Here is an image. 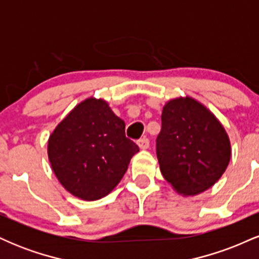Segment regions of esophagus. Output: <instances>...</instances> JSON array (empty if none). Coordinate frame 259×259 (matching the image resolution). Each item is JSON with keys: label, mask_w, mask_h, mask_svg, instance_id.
Returning a JSON list of instances; mask_svg holds the SVG:
<instances>
[{"label": "esophagus", "mask_w": 259, "mask_h": 259, "mask_svg": "<svg viewBox=\"0 0 259 259\" xmlns=\"http://www.w3.org/2000/svg\"><path fill=\"white\" fill-rule=\"evenodd\" d=\"M138 145L141 150H147V148L150 147V140H148L147 138L140 139L138 141Z\"/></svg>", "instance_id": "1"}]
</instances>
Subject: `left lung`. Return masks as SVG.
Here are the masks:
<instances>
[{"mask_svg": "<svg viewBox=\"0 0 259 259\" xmlns=\"http://www.w3.org/2000/svg\"><path fill=\"white\" fill-rule=\"evenodd\" d=\"M156 151L164 179L184 196L198 195L214 185L231 157L221 121L191 97L170 100L163 107Z\"/></svg>", "mask_w": 259, "mask_h": 259, "instance_id": "left-lung-1", "label": "left lung"}]
</instances>
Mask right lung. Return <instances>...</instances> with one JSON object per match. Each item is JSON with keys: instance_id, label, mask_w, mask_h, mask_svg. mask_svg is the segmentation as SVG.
<instances>
[{"instance_id": "obj_1", "label": "right lung", "mask_w": 259, "mask_h": 259, "mask_svg": "<svg viewBox=\"0 0 259 259\" xmlns=\"http://www.w3.org/2000/svg\"><path fill=\"white\" fill-rule=\"evenodd\" d=\"M49 159L59 183L85 201L105 197L119 184L139 146L103 100L82 101L53 130Z\"/></svg>"}]
</instances>
